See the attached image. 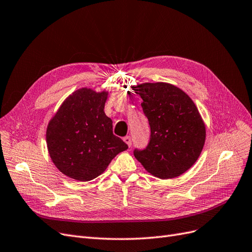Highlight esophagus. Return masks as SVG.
<instances>
[{"label":"esophagus","mask_w":252,"mask_h":252,"mask_svg":"<svg viewBox=\"0 0 252 252\" xmlns=\"http://www.w3.org/2000/svg\"><path fill=\"white\" fill-rule=\"evenodd\" d=\"M124 141L127 144V147L129 148L132 145V138L129 137V136H126L125 138H124Z\"/></svg>","instance_id":"esophagus-1"}]
</instances>
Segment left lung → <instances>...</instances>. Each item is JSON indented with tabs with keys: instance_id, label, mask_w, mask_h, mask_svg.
<instances>
[{
	"instance_id": "left-lung-1",
	"label": "left lung",
	"mask_w": 252,
	"mask_h": 252,
	"mask_svg": "<svg viewBox=\"0 0 252 252\" xmlns=\"http://www.w3.org/2000/svg\"><path fill=\"white\" fill-rule=\"evenodd\" d=\"M132 89L143 100L151 126L150 143L135 150V158L159 179L179 177L196 163L205 143L206 127L197 105L172 84L143 83Z\"/></svg>"
}]
</instances>
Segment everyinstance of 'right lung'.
Instances as JSON below:
<instances>
[{
	"instance_id": "obj_1",
	"label": "right lung",
	"mask_w": 252,
	"mask_h": 252,
	"mask_svg": "<svg viewBox=\"0 0 252 252\" xmlns=\"http://www.w3.org/2000/svg\"><path fill=\"white\" fill-rule=\"evenodd\" d=\"M108 91L80 88L63 101L47 126L49 156L60 172L87 182L101 175L127 145L113 134V123L103 111Z\"/></svg>"
}]
</instances>
